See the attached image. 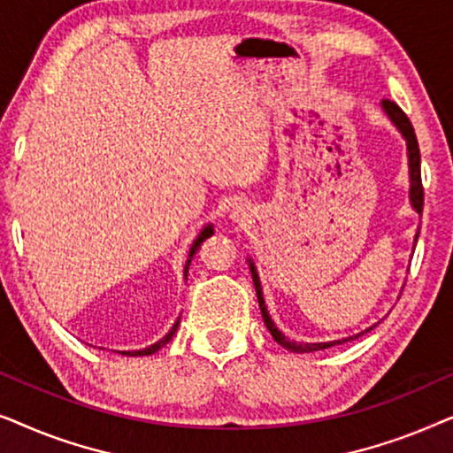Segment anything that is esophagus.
<instances>
[{
  "instance_id": "esophagus-1",
  "label": "esophagus",
  "mask_w": 453,
  "mask_h": 453,
  "mask_svg": "<svg viewBox=\"0 0 453 453\" xmlns=\"http://www.w3.org/2000/svg\"><path fill=\"white\" fill-rule=\"evenodd\" d=\"M247 219H250V214H247L243 208H237V210H234V212H233V220H234V222H245Z\"/></svg>"
}]
</instances>
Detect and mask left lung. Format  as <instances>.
Returning <instances> with one entry per match:
<instances>
[{"label": "left lung", "instance_id": "left-lung-1", "mask_svg": "<svg viewBox=\"0 0 453 453\" xmlns=\"http://www.w3.org/2000/svg\"><path fill=\"white\" fill-rule=\"evenodd\" d=\"M383 111H386L389 119L394 121V126L400 129L402 135L406 138V146H408V166H411V200H412V206L417 210L418 214H423V203H425V189H423V181H420V150H418V142H417V134H414V127L411 119H408L404 111H402L398 104L394 101H389V98H383L381 103ZM418 241V233L417 237H414V243ZM250 268H251V276H253V284H256V293H257V303H259V311H262V318H264V324L268 327L272 338L276 340L278 344L284 346V349L290 350V352H313V350H324V349H330L334 344H344L349 342V340H355L358 336H363V334H367L369 330H373L377 326H371L367 330L357 334V336L352 338H342V340H334V342H315V344H305V342H295V340H288L284 334L278 330L274 326V321L268 315V309H265V303H264V295H262V284H259V276L256 272V265L250 262Z\"/></svg>", "mask_w": 453, "mask_h": 453}]
</instances>
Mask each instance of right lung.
Instances as JSON below:
<instances>
[{"label": "right lung", "mask_w": 453, "mask_h": 453, "mask_svg": "<svg viewBox=\"0 0 453 453\" xmlns=\"http://www.w3.org/2000/svg\"><path fill=\"white\" fill-rule=\"evenodd\" d=\"M214 231H212V226H206L203 228V231L200 233V237H197L196 241H194V245H191V250H189V257H188V264H185V278H188V270H189V264H191V259H194V253L200 250V245L203 243V241H206L210 234H212ZM177 326H179V319L175 321V326L171 327V332L166 334V336L163 338V340H158L157 344H152V346H148V349H142V350H126L123 352V355H127V357H142V355H152V352H157V350H160L163 349V346L169 342V340L175 336V332H177Z\"/></svg>", "instance_id": "add662e5"}]
</instances>
